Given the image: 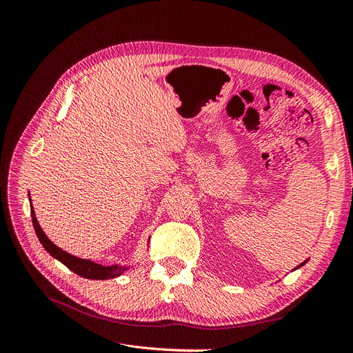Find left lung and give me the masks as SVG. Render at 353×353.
<instances>
[{
	"label": "left lung",
	"instance_id": "obj_1",
	"mask_svg": "<svg viewBox=\"0 0 353 353\" xmlns=\"http://www.w3.org/2000/svg\"><path fill=\"white\" fill-rule=\"evenodd\" d=\"M305 263H306V261H305L303 263H301V265H299V266H297V268H301V266H302V265H305Z\"/></svg>",
	"mask_w": 353,
	"mask_h": 353
}]
</instances>
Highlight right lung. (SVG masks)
<instances>
[{
	"label": "right lung",
	"mask_w": 353,
	"mask_h": 353,
	"mask_svg": "<svg viewBox=\"0 0 353 353\" xmlns=\"http://www.w3.org/2000/svg\"><path fill=\"white\" fill-rule=\"evenodd\" d=\"M30 216H32V223H34L37 236L41 244L44 245V249L52 256V258H56L63 265H66L68 268L74 274H78L83 276V279H90V280H109V279H114V276H119L126 270V266H117V265L103 266L95 262H91L88 259H79L77 256H72L70 253L59 249L56 244H52L51 240H48L44 231H42V228L39 227V223L35 218L34 208H30Z\"/></svg>",
	"instance_id": "1"
}]
</instances>
